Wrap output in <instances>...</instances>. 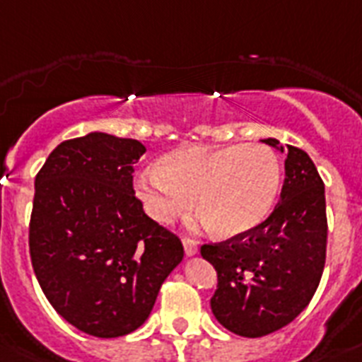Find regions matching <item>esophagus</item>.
Here are the masks:
<instances>
[{
    "instance_id": "obj_1",
    "label": "esophagus",
    "mask_w": 362,
    "mask_h": 362,
    "mask_svg": "<svg viewBox=\"0 0 362 362\" xmlns=\"http://www.w3.org/2000/svg\"><path fill=\"white\" fill-rule=\"evenodd\" d=\"M183 246H185V253L188 257H192L198 253V242L192 240V238H183Z\"/></svg>"
}]
</instances>
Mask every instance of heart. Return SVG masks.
<instances>
[{
  "label": "heart",
  "instance_id": "b5f03b06",
  "mask_svg": "<svg viewBox=\"0 0 362 362\" xmlns=\"http://www.w3.org/2000/svg\"><path fill=\"white\" fill-rule=\"evenodd\" d=\"M281 166L261 144L181 146L166 153L157 170L139 179L148 214L172 222L192 207L220 237H238L259 228L276 205Z\"/></svg>",
  "mask_w": 362,
  "mask_h": 362
}]
</instances>
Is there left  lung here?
Here are the masks:
<instances>
[{
  "label": "left lung",
  "mask_w": 362,
  "mask_h": 362,
  "mask_svg": "<svg viewBox=\"0 0 362 362\" xmlns=\"http://www.w3.org/2000/svg\"><path fill=\"white\" fill-rule=\"evenodd\" d=\"M285 157V183L274 213L253 231L203 244L218 274L211 309L235 335L257 339L291 324L313 300L325 264L324 181L300 148L264 139Z\"/></svg>",
  "instance_id": "1"
}]
</instances>
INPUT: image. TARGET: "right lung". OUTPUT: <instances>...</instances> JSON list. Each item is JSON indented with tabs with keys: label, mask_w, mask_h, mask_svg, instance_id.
I'll return each mask as SVG.
<instances>
[{
	"label": "right lung",
	"mask_w": 362,
	"mask_h": 362,
	"mask_svg": "<svg viewBox=\"0 0 362 362\" xmlns=\"http://www.w3.org/2000/svg\"><path fill=\"white\" fill-rule=\"evenodd\" d=\"M139 140L88 133L53 149L35 179L29 252L42 292L86 335L139 329L183 244L134 196Z\"/></svg>",
	"instance_id": "right-lung-1"
}]
</instances>
